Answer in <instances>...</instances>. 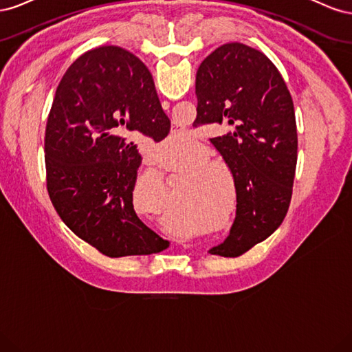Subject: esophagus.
Segmentation results:
<instances>
[{"label": "esophagus", "instance_id": "esophagus-1", "mask_svg": "<svg viewBox=\"0 0 352 352\" xmlns=\"http://www.w3.org/2000/svg\"><path fill=\"white\" fill-rule=\"evenodd\" d=\"M162 105H163L164 110H168V109H170V102H167V101H163Z\"/></svg>", "mask_w": 352, "mask_h": 352}]
</instances>
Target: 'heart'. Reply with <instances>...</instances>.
Returning a JSON list of instances; mask_svg holds the SVG:
<instances>
[{
  "mask_svg": "<svg viewBox=\"0 0 352 352\" xmlns=\"http://www.w3.org/2000/svg\"><path fill=\"white\" fill-rule=\"evenodd\" d=\"M179 145H180V140H173V138L170 136V138H167V141L162 145V148H160V150H162V151H167L170 157H173L175 153H176V150L179 148ZM163 226H164L166 229H168V230H176V232L179 230L177 226H176V223L173 221V219H170V217L163 219Z\"/></svg>",
  "mask_w": 352,
  "mask_h": 352,
  "instance_id": "b5f03b06",
  "label": "heart"
}]
</instances>
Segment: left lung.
Masks as SVG:
<instances>
[{
    "instance_id": "left-lung-1",
    "label": "left lung",
    "mask_w": 352,
    "mask_h": 352,
    "mask_svg": "<svg viewBox=\"0 0 352 352\" xmlns=\"http://www.w3.org/2000/svg\"><path fill=\"white\" fill-rule=\"evenodd\" d=\"M195 94V127H235L210 140L235 179L238 202L229 236L210 254L239 257L267 239L289 208L298 153L294 102L273 63L241 42L221 45L204 58Z\"/></svg>"
}]
</instances>
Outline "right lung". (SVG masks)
Here are the masks:
<instances>
[{
	"label": "right lung",
	"instance_id": "add662e5",
	"mask_svg": "<svg viewBox=\"0 0 352 352\" xmlns=\"http://www.w3.org/2000/svg\"><path fill=\"white\" fill-rule=\"evenodd\" d=\"M170 120L144 63L120 47L82 54L60 80L45 129L47 189L57 214L111 258L168 247L133 208L136 133L164 140Z\"/></svg>",
	"mask_w": 352,
	"mask_h": 352
}]
</instances>
